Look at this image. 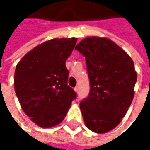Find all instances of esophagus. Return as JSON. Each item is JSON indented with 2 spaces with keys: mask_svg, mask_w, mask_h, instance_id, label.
I'll list each match as a JSON object with an SVG mask.
<instances>
[{
  "mask_svg": "<svg viewBox=\"0 0 150 150\" xmlns=\"http://www.w3.org/2000/svg\"><path fill=\"white\" fill-rule=\"evenodd\" d=\"M74 90H75V91H76L77 93H78V91H79V87H76L75 88H74Z\"/></svg>",
  "mask_w": 150,
  "mask_h": 150,
  "instance_id": "34e87169",
  "label": "esophagus"
}]
</instances>
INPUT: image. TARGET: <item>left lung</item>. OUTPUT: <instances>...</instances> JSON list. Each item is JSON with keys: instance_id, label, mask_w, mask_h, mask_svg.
<instances>
[{"instance_id": "1", "label": "left lung", "mask_w": 150, "mask_h": 150, "mask_svg": "<svg viewBox=\"0 0 150 150\" xmlns=\"http://www.w3.org/2000/svg\"><path fill=\"white\" fill-rule=\"evenodd\" d=\"M85 57L89 95L80 102L87 127L102 134L114 129L126 114L137 80L132 59L111 40L88 37L75 48Z\"/></svg>"}]
</instances>
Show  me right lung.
<instances>
[{"label":"right lung","instance_id":"obj_1","mask_svg":"<svg viewBox=\"0 0 150 150\" xmlns=\"http://www.w3.org/2000/svg\"><path fill=\"white\" fill-rule=\"evenodd\" d=\"M77 40L54 39L30 51L17 64L15 91L21 107L40 127L59 124L77 93L68 85L65 62Z\"/></svg>","mask_w":150,"mask_h":150}]
</instances>
